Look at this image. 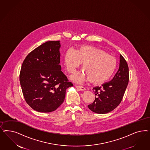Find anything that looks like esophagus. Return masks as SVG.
Returning <instances> with one entry per match:
<instances>
[{
    "label": "esophagus",
    "mask_w": 150,
    "mask_h": 150,
    "mask_svg": "<svg viewBox=\"0 0 150 150\" xmlns=\"http://www.w3.org/2000/svg\"><path fill=\"white\" fill-rule=\"evenodd\" d=\"M75 87H76L78 89L81 90V91H84V90H86V88H85L84 87H83V86H77V85H76Z\"/></svg>",
    "instance_id": "esophagus-1"
}]
</instances>
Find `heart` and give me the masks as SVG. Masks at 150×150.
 <instances>
[{
  "label": "heart",
  "instance_id": "1",
  "mask_svg": "<svg viewBox=\"0 0 150 150\" xmlns=\"http://www.w3.org/2000/svg\"><path fill=\"white\" fill-rule=\"evenodd\" d=\"M82 63L83 69L91 82L100 84L109 79L114 72L116 60L103 50L90 46H83L77 51L69 48L64 55V64L68 72L73 73ZM73 81L81 82L83 73L72 76Z\"/></svg>",
  "mask_w": 150,
  "mask_h": 150
}]
</instances>
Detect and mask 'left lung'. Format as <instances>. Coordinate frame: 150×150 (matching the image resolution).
<instances>
[{
    "mask_svg": "<svg viewBox=\"0 0 150 150\" xmlns=\"http://www.w3.org/2000/svg\"><path fill=\"white\" fill-rule=\"evenodd\" d=\"M129 79V67L125 58L120 54L119 65L110 81L102 86L94 87L96 97L89 109L97 114H106L113 110L121 103Z\"/></svg>",
    "mask_w": 150,
    "mask_h": 150,
    "instance_id": "left-lung-1",
    "label": "left lung"
}]
</instances>
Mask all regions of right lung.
Wrapping results in <instances>:
<instances>
[{
	"label": "right lung",
	"instance_id": "right-lung-1",
	"mask_svg": "<svg viewBox=\"0 0 150 150\" xmlns=\"http://www.w3.org/2000/svg\"><path fill=\"white\" fill-rule=\"evenodd\" d=\"M59 41H47L25 58L20 82L25 100L36 111H54L64 102L66 89L73 86L61 71Z\"/></svg>",
	"mask_w": 150,
	"mask_h": 150
}]
</instances>
